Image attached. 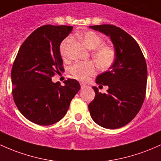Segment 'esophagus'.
I'll list each match as a JSON object with an SVG mask.
<instances>
[{
	"mask_svg": "<svg viewBox=\"0 0 161 161\" xmlns=\"http://www.w3.org/2000/svg\"><path fill=\"white\" fill-rule=\"evenodd\" d=\"M86 86H87V85H86V84L81 83V88H82V89H84V88H86Z\"/></svg>",
	"mask_w": 161,
	"mask_h": 161,
	"instance_id": "34e87169",
	"label": "esophagus"
}]
</instances>
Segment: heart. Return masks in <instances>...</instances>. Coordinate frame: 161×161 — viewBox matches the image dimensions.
<instances>
[{"label":"heart","instance_id":"heart-1","mask_svg":"<svg viewBox=\"0 0 161 161\" xmlns=\"http://www.w3.org/2000/svg\"><path fill=\"white\" fill-rule=\"evenodd\" d=\"M81 39L87 48L94 49L92 52L93 59L100 68L107 69L113 64L115 59V51L111 46L103 45V40L98 34L93 31H86L79 33ZM71 41V38L67 37L62 42L60 53L63 58L68 57L67 49ZM95 72V65L92 62H79L74 64L70 69V72L75 79L84 81Z\"/></svg>","mask_w":161,"mask_h":161}]
</instances>
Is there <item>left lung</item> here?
I'll return each mask as SVG.
<instances>
[{
	"instance_id": "obj_1",
	"label": "left lung",
	"mask_w": 161,
	"mask_h": 161,
	"mask_svg": "<svg viewBox=\"0 0 161 161\" xmlns=\"http://www.w3.org/2000/svg\"><path fill=\"white\" fill-rule=\"evenodd\" d=\"M89 27L110 37L115 51L113 64L95 80L108 89L102 94L93 86L95 96L89 105V112L101 127L116 129L129 123L142 106L147 79L146 61L136 40L121 28L110 24Z\"/></svg>"
}]
</instances>
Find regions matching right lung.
I'll list each match as a JSON object with an SVG mask.
<instances>
[{
    "mask_svg": "<svg viewBox=\"0 0 161 161\" xmlns=\"http://www.w3.org/2000/svg\"><path fill=\"white\" fill-rule=\"evenodd\" d=\"M72 26H40L21 45L11 70L12 93L21 114L31 122L50 125L66 115L70 102L80 89L75 79L53 82L63 71L60 44Z\"/></svg>",
    "mask_w": 161,
    "mask_h": 161,
    "instance_id": "1",
    "label": "right lung"
}]
</instances>
